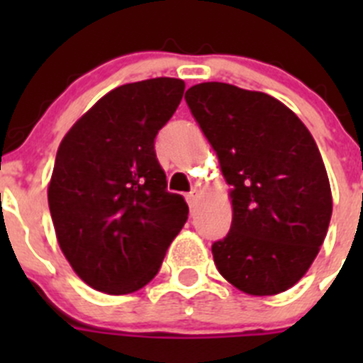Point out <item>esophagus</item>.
I'll return each instance as SVG.
<instances>
[{
	"label": "esophagus",
	"instance_id": "34e87169",
	"mask_svg": "<svg viewBox=\"0 0 363 363\" xmlns=\"http://www.w3.org/2000/svg\"><path fill=\"white\" fill-rule=\"evenodd\" d=\"M186 200H188L189 208H191V211H195L196 205H199V195H196V193H189V195L186 196Z\"/></svg>",
	"mask_w": 363,
	"mask_h": 363
}]
</instances>
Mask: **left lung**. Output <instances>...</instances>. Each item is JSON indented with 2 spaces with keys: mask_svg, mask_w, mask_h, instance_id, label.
Returning <instances> with one entry per match:
<instances>
[{
  "mask_svg": "<svg viewBox=\"0 0 363 363\" xmlns=\"http://www.w3.org/2000/svg\"><path fill=\"white\" fill-rule=\"evenodd\" d=\"M184 98L232 186V226L212 244L219 274L244 294L286 291L309 270L332 216L313 135L286 105L258 91L203 82Z\"/></svg>",
  "mask_w": 363,
  "mask_h": 363,
  "instance_id": "left-lung-1",
  "label": "left lung"
}]
</instances>
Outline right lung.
<instances>
[{
    "label": "right lung",
    "instance_id": "obj_1",
    "mask_svg": "<svg viewBox=\"0 0 363 363\" xmlns=\"http://www.w3.org/2000/svg\"><path fill=\"white\" fill-rule=\"evenodd\" d=\"M182 94L184 82L170 77L116 87L57 149L50 216L61 251L94 290L126 295L145 286L188 219L184 199L167 191L155 151Z\"/></svg>",
    "mask_w": 363,
    "mask_h": 363
}]
</instances>
